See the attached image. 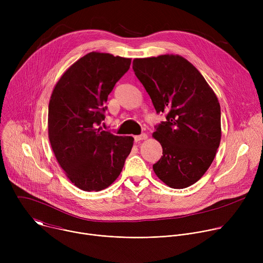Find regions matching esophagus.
I'll use <instances>...</instances> for the list:
<instances>
[{"mask_svg":"<svg viewBox=\"0 0 263 263\" xmlns=\"http://www.w3.org/2000/svg\"><path fill=\"white\" fill-rule=\"evenodd\" d=\"M146 138H147V135H146L145 133H142V134H140V135H136V136H134V140H135V141L144 140V139H146Z\"/></svg>","mask_w":263,"mask_h":263,"instance_id":"esophagus-1","label":"esophagus"}]
</instances>
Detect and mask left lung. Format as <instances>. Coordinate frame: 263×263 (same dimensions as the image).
Masks as SVG:
<instances>
[{"label": "left lung", "mask_w": 263, "mask_h": 263, "mask_svg": "<svg viewBox=\"0 0 263 263\" xmlns=\"http://www.w3.org/2000/svg\"><path fill=\"white\" fill-rule=\"evenodd\" d=\"M133 70L157 114H166V121L153 133L163 154L153 170L172 189L189 187L209 168L219 145L218 100L201 72L182 56L136 58Z\"/></svg>", "instance_id": "left-lung-1"}]
</instances>
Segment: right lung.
Listing matches in <instances>:
<instances>
[{"label": "right lung", "mask_w": 263, "mask_h": 263, "mask_svg": "<svg viewBox=\"0 0 263 263\" xmlns=\"http://www.w3.org/2000/svg\"><path fill=\"white\" fill-rule=\"evenodd\" d=\"M130 58L91 52L69 66L49 103V139L69 181L84 192L107 189L120 176L134 138L99 127L105 103L128 71Z\"/></svg>", "instance_id": "1"}]
</instances>
